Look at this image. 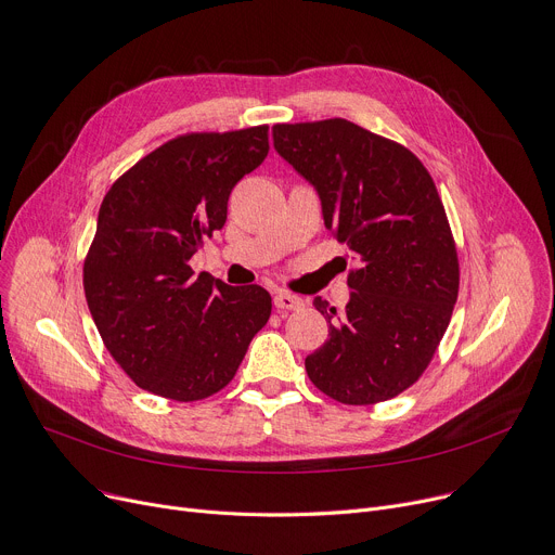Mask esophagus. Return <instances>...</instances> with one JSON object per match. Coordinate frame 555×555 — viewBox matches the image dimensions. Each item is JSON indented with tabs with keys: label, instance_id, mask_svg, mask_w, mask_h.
I'll use <instances>...</instances> for the list:
<instances>
[{
	"label": "esophagus",
	"instance_id": "obj_1",
	"mask_svg": "<svg viewBox=\"0 0 555 555\" xmlns=\"http://www.w3.org/2000/svg\"><path fill=\"white\" fill-rule=\"evenodd\" d=\"M273 305H275L278 311H298V309H302V300L298 296H293V293H286V291L275 293Z\"/></svg>",
	"mask_w": 555,
	"mask_h": 555
}]
</instances>
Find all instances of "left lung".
<instances>
[{
    "label": "left lung",
    "mask_w": 555,
    "mask_h": 555,
    "mask_svg": "<svg viewBox=\"0 0 555 555\" xmlns=\"http://www.w3.org/2000/svg\"><path fill=\"white\" fill-rule=\"evenodd\" d=\"M273 145L315 188L324 225L358 259L343 313L313 300L330 338L307 356V374L345 405L395 399L430 365L460 293L437 185L408 147L345 118L280 122Z\"/></svg>",
    "instance_id": "obj_1"
}]
</instances>
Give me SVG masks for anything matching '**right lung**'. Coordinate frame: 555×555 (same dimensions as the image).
<instances>
[{"label":"right lung","instance_id":"right-lung-1","mask_svg":"<svg viewBox=\"0 0 555 555\" xmlns=\"http://www.w3.org/2000/svg\"><path fill=\"white\" fill-rule=\"evenodd\" d=\"M267 154L269 125L183 134L105 194L82 269L87 305L114 361L156 397H212L269 322L267 288L228 286L190 269L204 240L223 228L237 181Z\"/></svg>","mask_w":555,"mask_h":555}]
</instances>
